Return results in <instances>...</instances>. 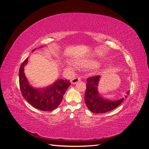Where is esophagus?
Returning a JSON list of instances; mask_svg holds the SVG:
<instances>
[{
    "label": "esophagus",
    "instance_id": "1",
    "mask_svg": "<svg viewBox=\"0 0 149 149\" xmlns=\"http://www.w3.org/2000/svg\"><path fill=\"white\" fill-rule=\"evenodd\" d=\"M81 81V78H79V77H75V78L71 79V83L72 84H76V83H78V81Z\"/></svg>",
    "mask_w": 149,
    "mask_h": 149
}]
</instances>
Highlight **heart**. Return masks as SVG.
Masks as SVG:
<instances>
[{
  "label": "heart",
  "mask_w": 149,
  "mask_h": 149,
  "mask_svg": "<svg viewBox=\"0 0 149 149\" xmlns=\"http://www.w3.org/2000/svg\"><path fill=\"white\" fill-rule=\"evenodd\" d=\"M78 64L81 66L86 68H97L99 66V63L94 60L78 61Z\"/></svg>",
  "instance_id": "heart-1"
}]
</instances>
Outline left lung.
I'll return each instance as SVG.
<instances>
[{"mask_svg": "<svg viewBox=\"0 0 149 149\" xmlns=\"http://www.w3.org/2000/svg\"><path fill=\"white\" fill-rule=\"evenodd\" d=\"M100 76H91L87 78L86 90L84 100L86 104L88 109L93 112L97 114L105 113L113 110L123 102L124 98L118 100H109L102 97L98 92V84L100 79ZM129 91L127 95H129ZM127 95L125 97H127Z\"/></svg>", "mask_w": 149, "mask_h": 149, "instance_id": "8db88e82", "label": "left lung"}]
</instances>
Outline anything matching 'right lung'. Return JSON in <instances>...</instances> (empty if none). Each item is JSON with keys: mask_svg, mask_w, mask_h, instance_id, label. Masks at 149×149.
Listing matches in <instances>:
<instances>
[{"mask_svg": "<svg viewBox=\"0 0 149 149\" xmlns=\"http://www.w3.org/2000/svg\"><path fill=\"white\" fill-rule=\"evenodd\" d=\"M27 61L26 58L21 64L19 70V84L22 96L38 109L44 111L55 109L60 104L64 94L71 84L70 81L58 79L45 87H33L29 83L24 73V68Z\"/></svg>", "mask_w": 149, "mask_h": 149, "instance_id": "right-lung-1", "label": "right lung"}]
</instances>
